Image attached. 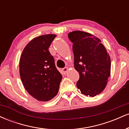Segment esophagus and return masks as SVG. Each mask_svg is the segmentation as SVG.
<instances>
[{"instance_id": "34e87169", "label": "esophagus", "mask_w": 129, "mask_h": 129, "mask_svg": "<svg viewBox=\"0 0 129 129\" xmlns=\"http://www.w3.org/2000/svg\"><path fill=\"white\" fill-rule=\"evenodd\" d=\"M67 70H68V68L67 67H64V68H63L62 69V73L63 74H66V72H67Z\"/></svg>"}]
</instances>
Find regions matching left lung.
Returning <instances> with one entry per match:
<instances>
[{"label":"left lung","mask_w":129,"mask_h":129,"mask_svg":"<svg viewBox=\"0 0 129 129\" xmlns=\"http://www.w3.org/2000/svg\"><path fill=\"white\" fill-rule=\"evenodd\" d=\"M73 44L74 66L79 73L76 86L82 94L93 97L103 91L110 75L109 54L100 39L88 33L68 35Z\"/></svg>","instance_id":"obj_1"}]
</instances>
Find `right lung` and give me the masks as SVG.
<instances>
[{"label": "right lung", "mask_w": 129, "mask_h": 129, "mask_svg": "<svg viewBox=\"0 0 129 129\" xmlns=\"http://www.w3.org/2000/svg\"><path fill=\"white\" fill-rule=\"evenodd\" d=\"M55 37V35H46L31 40L20 59L19 72L23 86L40 101H48L55 96L62 78L48 50Z\"/></svg>", "instance_id": "right-lung-1"}]
</instances>
